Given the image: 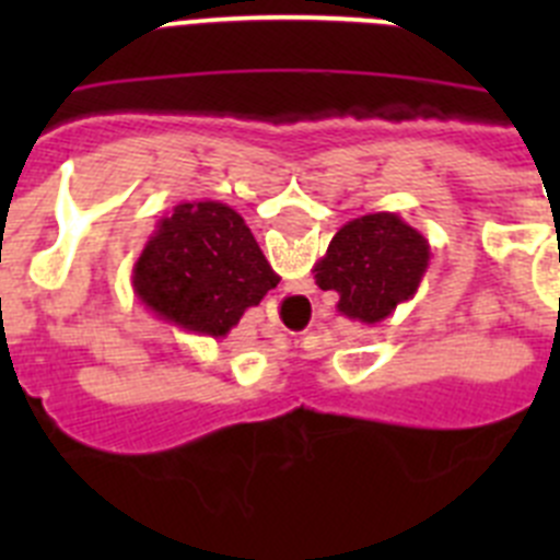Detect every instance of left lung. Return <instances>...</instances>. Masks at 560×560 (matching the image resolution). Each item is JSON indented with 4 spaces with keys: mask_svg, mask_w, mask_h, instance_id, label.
I'll list each match as a JSON object with an SVG mask.
<instances>
[{
    "mask_svg": "<svg viewBox=\"0 0 560 560\" xmlns=\"http://www.w3.org/2000/svg\"><path fill=\"white\" fill-rule=\"evenodd\" d=\"M429 241L395 212H370L348 221L314 266L323 291H336V311L361 325L384 323L409 303L429 269Z\"/></svg>",
    "mask_w": 560,
    "mask_h": 560,
    "instance_id": "left-lung-1",
    "label": "left lung"
}]
</instances>
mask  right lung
<instances>
[{"instance_id":"obj_1","label":"right lung","mask_w":560,"mask_h":560,"mask_svg":"<svg viewBox=\"0 0 560 560\" xmlns=\"http://www.w3.org/2000/svg\"><path fill=\"white\" fill-rule=\"evenodd\" d=\"M277 283L246 221L207 199L173 207L131 275L133 294L148 311L212 339H224Z\"/></svg>"}]
</instances>
